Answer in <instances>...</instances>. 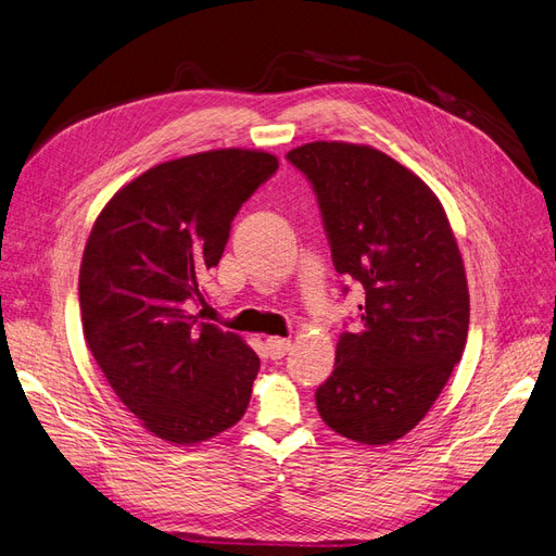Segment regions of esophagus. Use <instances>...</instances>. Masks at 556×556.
<instances>
[{"label": "esophagus", "mask_w": 556, "mask_h": 556, "mask_svg": "<svg viewBox=\"0 0 556 556\" xmlns=\"http://www.w3.org/2000/svg\"><path fill=\"white\" fill-rule=\"evenodd\" d=\"M289 349H291L289 339H281V337H267L265 339V351H267V355L273 357V361H281V357L289 353Z\"/></svg>", "instance_id": "1"}]
</instances>
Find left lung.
I'll return each mask as SVG.
<instances>
[{"instance_id": "obj_1", "label": "left lung", "mask_w": 556, "mask_h": 556, "mask_svg": "<svg viewBox=\"0 0 556 556\" xmlns=\"http://www.w3.org/2000/svg\"><path fill=\"white\" fill-rule=\"evenodd\" d=\"M286 159L316 193L334 270L365 289L361 328L339 337L334 371L316 388L318 414L357 443L402 439L467 344L469 289L451 224L418 175L374 148L316 140Z\"/></svg>"}]
</instances>
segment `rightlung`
Returning <instances> with one entry per match:
<instances>
[{
    "label": "right lung",
    "instance_id": "obj_1",
    "mask_svg": "<svg viewBox=\"0 0 556 556\" xmlns=\"http://www.w3.org/2000/svg\"><path fill=\"white\" fill-rule=\"evenodd\" d=\"M277 168V156L254 150L166 161L122 187L89 232L78 279L87 346L159 439L201 443L244 416L258 355L189 309L205 304L201 279L230 222Z\"/></svg>",
    "mask_w": 556,
    "mask_h": 556
}]
</instances>
